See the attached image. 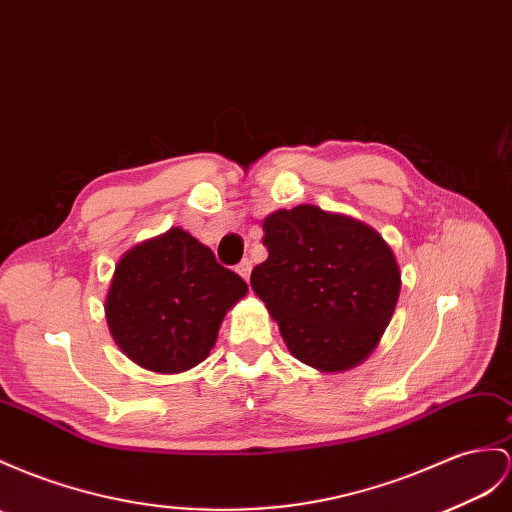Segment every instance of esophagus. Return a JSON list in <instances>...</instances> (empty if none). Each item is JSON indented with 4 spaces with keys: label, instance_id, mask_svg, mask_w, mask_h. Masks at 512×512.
Masks as SVG:
<instances>
[{
    "label": "esophagus",
    "instance_id": "esophagus-1",
    "mask_svg": "<svg viewBox=\"0 0 512 512\" xmlns=\"http://www.w3.org/2000/svg\"><path fill=\"white\" fill-rule=\"evenodd\" d=\"M251 259H242L240 264H238V268H235V272L240 274V277L244 279V281H248V277H251Z\"/></svg>",
    "mask_w": 512,
    "mask_h": 512
}]
</instances>
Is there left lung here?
Instances as JSON below:
<instances>
[{"mask_svg": "<svg viewBox=\"0 0 512 512\" xmlns=\"http://www.w3.org/2000/svg\"><path fill=\"white\" fill-rule=\"evenodd\" d=\"M268 259L251 287L264 300L287 350L333 374L368 359L400 296V266L383 235L365 222L316 205L264 218Z\"/></svg>", "mask_w": 512, "mask_h": 512, "instance_id": "8db88e82", "label": "left lung"}]
</instances>
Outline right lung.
Listing matches in <instances>:
<instances>
[{"mask_svg": "<svg viewBox=\"0 0 512 512\" xmlns=\"http://www.w3.org/2000/svg\"><path fill=\"white\" fill-rule=\"evenodd\" d=\"M248 285L181 227L119 259L106 296L110 335L140 368L179 374L207 359L227 311Z\"/></svg>", "mask_w": 512, "mask_h": 512, "instance_id": "right-lung-1", "label": "right lung"}]
</instances>
